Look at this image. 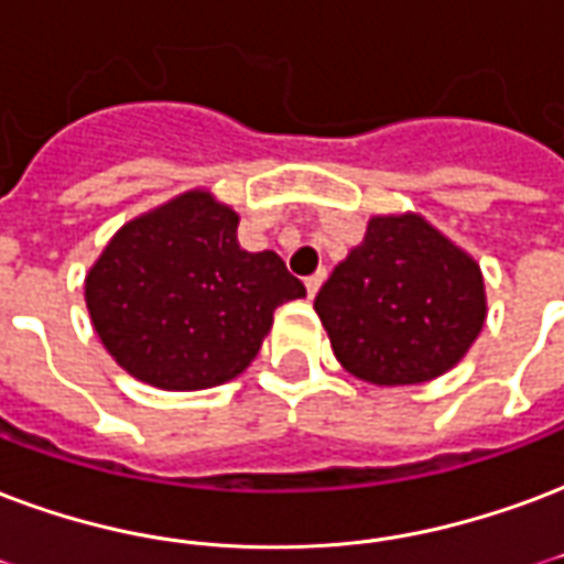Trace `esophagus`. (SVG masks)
<instances>
[{"mask_svg":"<svg viewBox=\"0 0 564 564\" xmlns=\"http://www.w3.org/2000/svg\"><path fill=\"white\" fill-rule=\"evenodd\" d=\"M323 281H325V271L323 269L314 271L311 278H304V286H307V295H311V299H314V295L319 293V286H323Z\"/></svg>","mask_w":564,"mask_h":564,"instance_id":"34e87169","label":"esophagus"}]
</instances>
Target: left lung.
<instances>
[{"label":"left lung","mask_w":564,"mask_h":564,"mask_svg":"<svg viewBox=\"0 0 564 564\" xmlns=\"http://www.w3.org/2000/svg\"><path fill=\"white\" fill-rule=\"evenodd\" d=\"M337 361L373 386H421L460 361L487 319L481 265L421 215H377L316 295Z\"/></svg>","instance_id":"1"}]
</instances>
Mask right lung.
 <instances>
[{"label":"right lung","instance_id":"right-lung-1","mask_svg":"<svg viewBox=\"0 0 564 564\" xmlns=\"http://www.w3.org/2000/svg\"><path fill=\"white\" fill-rule=\"evenodd\" d=\"M239 215L187 191L128 220L86 274L91 325L133 379L199 391L257 358L274 307L302 299L274 250H241Z\"/></svg>","mask_w":564,"mask_h":564}]
</instances>
